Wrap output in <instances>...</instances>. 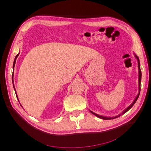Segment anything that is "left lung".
Masks as SVG:
<instances>
[{
  "mask_svg": "<svg viewBox=\"0 0 151 151\" xmlns=\"http://www.w3.org/2000/svg\"><path fill=\"white\" fill-rule=\"evenodd\" d=\"M135 55V57H136V58L137 59V61H138V68H139V94H138V95L137 96V97H136V98L135 99V100L134 101V102L132 103L130 106L128 107L125 110L123 111L122 114H124L125 113H126V112H127L129 110V109L134 106V104L135 103V102L137 101V99H138V98H139V94H140V82H141V77H142V73H141V70H140V61H139V57L136 55ZM91 113H92L93 115H94L95 116H96L97 117H98V118H101V119H103V120H111V119H114V118H118V117H119L120 116H121L122 115H118V116H115V117H105V116H100V115H98V114H96V113H93V111H90Z\"/></svg>",
  "mask_w": 151,
  "mask_h": 151,
  "instance_id": "obj_1",
  "label": "left lung"
}]
</instances>
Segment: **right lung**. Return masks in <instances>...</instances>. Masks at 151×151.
I'll return each instance as SVG.
<instances>
[{
    "label": "right lung",
    "instance_id": "right-lung-1",
    "mask_svg": "<svg viewBox=\"0 0 151 151\" xmlns=\"http://www.w3.org/2000/svg\"><path fill=\"white\" fill-rule=\"evenodd\" d=\"M19 53L16 55V56L15 57V58H14V63H13V72H14V68L15 63H16V58H17V57H18V55H19ZM12 83H13V74H12ZM13 87H14V91H15V92H16V97H17V93H16V91L15 88H14V84H13ZM17 99H18V98H17Z\"/></svg>",
    "mask_w": 151,
    "mask_h": 151
}]
</instances>
